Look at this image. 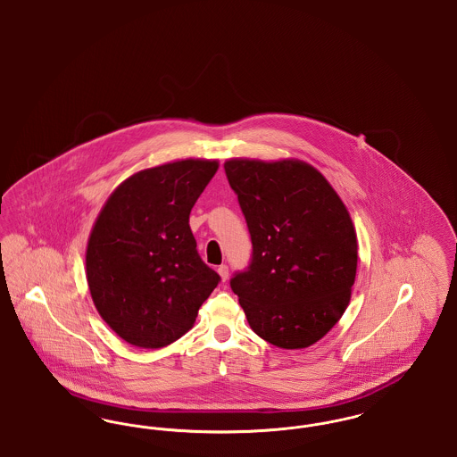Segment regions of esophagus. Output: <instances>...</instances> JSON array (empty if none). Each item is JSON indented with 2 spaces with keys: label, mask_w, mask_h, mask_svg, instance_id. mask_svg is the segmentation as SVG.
I'll use <instances>...</instances> for the list:
<instances>
[{
  "label": "esophagus",
  "mask_w": 457,
  "mask_h": 457,
  "mask_svg": "<svg viewBox=\"0 0 457 457\" xmlns=\"http://www.w3.org/2000/svg\"><path fill=\"white\" fill-rule=\"evenodd\" d=\"M218 272L219 276H220V279H222V281H226V279H228V276H229V267H228L226 263H222V265H219Z\"/></svg>",
  "instance_id": "obj_1"
}]
</instances>
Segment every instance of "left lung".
Wrapping results in <instances>:
<instances>
[{
  "label": "left lung",
  "instance_id": "1",
  "mask_svg": "<svg viewBox=\"0 0 457 457\" xmlns=\"http://www.w3.org/2000/svg\"><path fill=\"white\" fill-rule=\"evenodd\" d=\"M252 239L231 278L248 324L267 343L308 348L343 317L356 276V233L343 200L300 161L224 164Z\"/></svg>",
  "mask_w": 457,
  "mask_h": 457
}]
</instances>
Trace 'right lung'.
Masks as SVG:
<instances>
[{
    "instance_id": "right-lung-1",
    "label": "right lung",
    "mask_w": 457,
    "mask_h": 457,
    "mask_svg": "<svg viewBox=\"0 0 457 457\" xmlns=\"http://www.w3.org/2000/svg\"><path fill=\"white\" fill-rule=\"evenodd\" d=\"M216 171V161L187 159L133 174L94 224L88 289L104 322L133 346L179 339L220 281L200 259L188 224Z\"/></svg>"
}]
</instances>
